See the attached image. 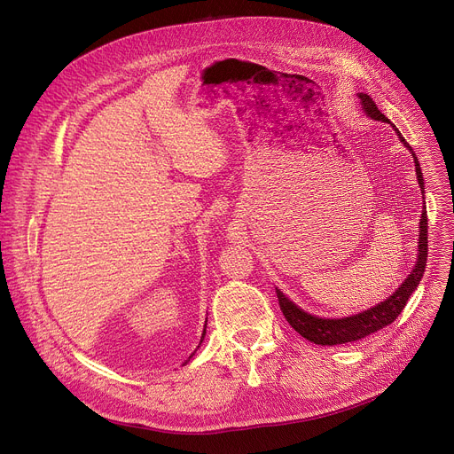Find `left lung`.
Returning <instances> with one entry per match:
<instances>
[{
  "label": "left lung",
  "mask_w": 454,
  "mask_h": 454,
  "mask_svg": "<svg viewBox=\"0 0 454 454\" xmlns=\"http://www.w3.org/2000/svg\"><path fill=\"white\" fill-rule=\"evenodd\" d=\"M361 99V106L364 110V114L368 117H372L373 121H383L388 123V117L380 112L375 103L372 101V98L368 93H356ZM392 129L395 130L399 141L403 143V147H407L409 153L414 158V167H416V178L421 189V197H423V204H425V182H423V173L421 167L418 161L416 153L412 151V147L409 145L404 137L401 136V132L395 129V125H392ZM427 207L423 206L421 209V217H419V243H418V259L416 265L412 269V272L407 276L399 287L395 289L394 294H390L385 301L375 303L373 307L364 309V311L356 313V315H349V317H342V318H322L317 315H311L303 311L301 307H298L287 294H283L281 289L276 287V294H278V301L281 307L283 317L287 318V322L291 324L293 329H296L300 335L307 340H311L315 344L320 346H339V344H348V342H356L363 340L366 337H370L372 333L383 329L387 325H390L407 305L409 298L412 296V293L418 289V285L423 278L425 272V265H427Z\"/></svg>",
  "instance_id": "8db88e82"
}]
</instances>
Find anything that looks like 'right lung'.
<instances>
[{
    "mask_svg": "<svg viewBox=\"0 0 454 454\" xmlns=\"http://www.w3.org/2000/svg\"><path fill=\"white\" fill-rule=\"evenodd\" d=\"M206 322H207V318H206ZM204 337H206V325H204V333H202V339H200V344H202V340H204ZM200 348V346H199ZM195 355V353H193Z\"/></svg>",
    "mask_w": 454,
    "mask_h": 454,
    "instance_id": "right-lung-1",
    "label": "right lung"
}]
</instances>
